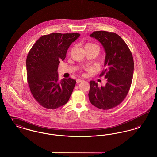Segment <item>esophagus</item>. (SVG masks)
<instances>
[{"label":"esophagus","instance_id":"1","mask_svg":"<svg viewBox=\"0 0 157 157\" xmlns=\"http://www.w3.org/2000/svg\"><path fill=\"white\" fill-rule=\"evenodd\" d=\"M82 81H83V80L81 79H76V82L77 83H79V82H82Z\"/></svg>","mask_w":157,"mask_h":157}]
</instances>
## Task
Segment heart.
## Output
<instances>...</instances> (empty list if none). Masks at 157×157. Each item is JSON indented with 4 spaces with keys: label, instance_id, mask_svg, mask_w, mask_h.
<instances>
[{
    "label": "heart",
    "instance_id": "1",
    "mask_svg": "<svg viewBox=\"0 0 157 157\" xmlns=\"http://www.w3.org/2000/svg\"><path fill=\"white\" fill-rule=\"evenodd\" d=\"M94 46H97L95 45V44H86L85 45V48H88L94 47Z\"/></svg>",
    "mask_w": 157,
    "mask_h": 157
}]
</instances>
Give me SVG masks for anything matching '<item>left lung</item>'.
<instances>
[{
	"label": "left lung",
	"instance_id": "obj_1",
	"mask_svg": "<svg viewBox=\"0 0 157 157\" xmlns=\"http://www.w3.org/2000/svg\"><path fill=\"white\" fill-rule=\"evenodd\" d=\"M90 36L104 46L105 69L99 76L104 75L107 82L105 86L99 87L90 81L89 99L98 108L110 109L120 105L129 90L134 67L132 55L124 40L114 32L95 31Z\"/></svg>",
	"mask_w": 157,
	"mask_h": 157
}]
</instances>
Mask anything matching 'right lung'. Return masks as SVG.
Segmentation results:
<instances>
[{
	"mask_svg": "<svg viewBox=\"0 0 157 157\" xmlns=\"http://www.w3.org/2000/svg\"><path fill=\"white\" fill-rule=\"evenodd\" d=\"M79 36L78 33L45 35L28 53V83L35 100L46 109H55L66 104L72 93L76 81L70 78L59 80L57 71L69 46Z\"/></svg>",
	"mask_w": 157,
	"mask_h": 157,
	"instance_id": "right-lung-1",
	"label": "right lung"
}]
</instances>
